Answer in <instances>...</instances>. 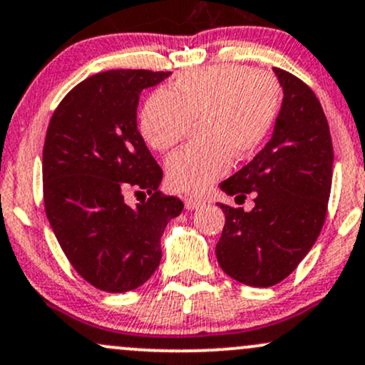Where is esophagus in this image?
<instances>
[{
  "label": "esophagus",
  "mask_w": 365,
  "mask_h": 365,
  "mask_svg": "<svg viewBox=\"0 0 365 365\" xmlns=\"http://www.w3.org/2000/svg\"><path fill=\"white\" fill-rule=\"evenodd\" d=\"M204 206V202L197 197H185V207L187 210H199V207Z\"/></svg>",
  "instance_id": "34e87169"
}]
</instances>
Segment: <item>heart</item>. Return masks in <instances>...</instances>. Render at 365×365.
<instances>
[{
	"instance_id": "b5f03b06",
	"label": "heart",
	"mask_w": 365,
	"mask_h": 365,
	"mask_svg": "<svg viewBox=\"0 0 365 365\" xmlns=\"http://www.w3.org/2000/svg\"><path fill=\"white\" fill-rule=\"evenodd\" d=\"M280 109V88L272 76L239 63L187 72L158 90L140 110L143 140L168 152L197 123L201 143L168 159V183L185 194H202L223 178L235 159H247L265 143Z\"/></svg>"
}]
</instances>
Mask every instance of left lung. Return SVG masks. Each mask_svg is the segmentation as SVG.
<instances>
[{
    "mask_svg": "<svg viewBox=\"0 0 365 365\" xmlns=\"http://www.w3.org/2000/svg\"><path fill=\"white\" fill-rule=\"evenodd\" d=\"M284 90L274 135L250 164L222 183L228 195H255V207L220 204L225 227L216 244L232 279L270 287L296 270L317 241L332 183V142L319 98L299 78L274 67Z\"/></svg>",
    "mask_w": 365,
    "mask_h": 365,
    "instance_id": "8db88e82",
    "label": "left lung"
}]
</instances>
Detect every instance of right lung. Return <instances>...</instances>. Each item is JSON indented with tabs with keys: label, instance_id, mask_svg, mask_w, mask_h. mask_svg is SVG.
I'll list each match as a JSON object with an SVG mask.
<instances>
[{
	"label": "right lung",
	"instance_id": "right-lung-1",
	"mask_svg": "<svg viewBox=\"0 0 365 365\" xmlns=\"http://www.w3.org/2000/svg\"><path fill=\"white\" fill-rule=\"evenodd\" d=\"M171 72L115 69L74 86L51 115L43 147V201L74 270L106 293L147 282L161 235L183 202L163 195V170L137 128L138 98ZM150 199L128 207V191Z\"/></svg>",
	"mask_w": 365,
	"mask_h": 365
}]
</instances>
